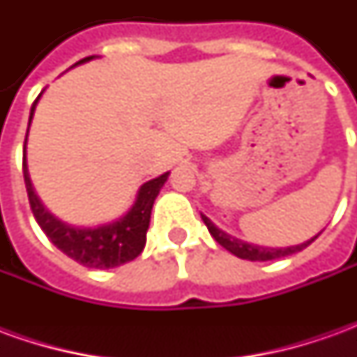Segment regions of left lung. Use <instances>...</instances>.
<instances>
[{
	"label": "left lung",
	"instance_id": "left-lung-1",
	"mask_svg": "<svg viewBox=\"0 0 357 357\" xmlns=\"http://www.w3.org/2000/svg\"><path fill=\"white\" fill-rule=\"evenodd\" d=\"M202 216V214H201ZM202 222L206 224L208 227L210 235L214 237V239L225 248V250H229L231 255H235L237 258H243V260H250V262H268V260H277V258H284V256H291L296 255L300 250H304L306 247H310L312 243H314L317 237H319V233L312 237L306 243H300L296 247H287V248H269V247H258V245H250V243H245V241L235 239L231 235H227L222 229H218L216 225L210 222L208 218L202 216Z\"/></svg>",
	"mask_w": 357,
	"mask_h": 357
}]
</instances>
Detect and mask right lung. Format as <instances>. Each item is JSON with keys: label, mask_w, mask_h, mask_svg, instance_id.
<instances>
[{"label": "right lung", "mask_w": 357, "mask_h": 357, "mask_svg": "<svg viewBox=\"0 0 357 357\" xmlns=\"http://www.w3.org/2000/svg\"><path fill=\"white\" fill-rule=\"evenodd\" d=\"M91 59L93 57L82 59L76 65L88 63ZM40 95H38V99H40ZM38 99L30 110V122L34 116ZM24 147H26V141H24ZM22 172H24V183H26L30 208H32V214H34L38 225L42 227V231L50 237L51 243L61 252H65L68 258H73L82 266L93 269L116 268V266H122L126 262H132L133 258L141 255V250L145 248V241H147L151 210L155 204L156 195L170 176V172H166L162 176L143 183L137 191V199L133 202L132 208L114 222L99 225V227H74V225L65 224L53 214H50L40 202L38 195L34 193L30 176H28L26 156L22 160Z\"/></svg>", "instance_id": "right-lung-1"}]
</instances>
